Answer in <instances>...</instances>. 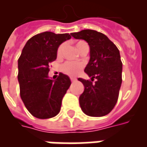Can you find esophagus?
Masks as SVG:
<instances>
[{"label":"esophagus","instance_id":"34e87169","mask_svg":"<svg viewBox=\"0 0 147 147\" xmlns=\"http://www.w3.org/2000/svg\"><path fill=\"white\" fill-rule=\"evenodd\" d=\"M71 81L72 83H74V82H76V79H74V78H71Z\"/></svg>","mask_w":147,"mask_h":147}]
</instances>
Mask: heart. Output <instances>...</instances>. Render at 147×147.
I'll return each mask as SVG.
<instances>
[{
  "label": "heart",
  "instance_id": "obj_1",
  "mask_svg": "<svg viewBox=\"0 0 147 147\" xmlns=\"http://www.w3.org/2000/svg\"><path fill=\"white\" fill-rule=\"evenodd\" d=\"M87 45L86 42H83V41H80L76 43V46L78 51H80L81 49L83 48L84 45ZM64 50V45H61L57 50V55L58 56H61L62 54V52ZM83 68V64H80V63H73V62H66L63 64V66L61 67L62 71L64 73L67 74L68 76H76L77 74H79L82 70Z\"/></svg>",
  "mask_w": 147,
  "mask_h": 147
}]
</instances>
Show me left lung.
<instances>
[{
  "mask_svg": "<svg viewBox=\"0 0 147 147\" xmlns=\"http://www.w3.org/2000/svg\"><path fill=\"white\" fill-rule=\"evenodd\" d=\"M71 36L85 40L90 46V61L84 71L91 81L78 79L84 86L80 97L81 109L90 117L105 116L117 104L122 83L120 51L108 37L96 30H83Z\"/></svg>",
  "mask_w": 147,
  "mask_h": 147,
  "instance_id": "left-lung-1",
  "label": "left lung"
}]
</instances>
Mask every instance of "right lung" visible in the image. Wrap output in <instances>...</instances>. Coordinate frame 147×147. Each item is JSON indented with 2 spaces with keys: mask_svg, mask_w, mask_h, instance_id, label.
Instances as JSON below:
<instances>
[{
  "mask_svg": "<svg viewBox=\"0 0 147 147\" xmlns=\"http://www.w3.org/2000/svg\"><path fill=\"white\" fill-rule=\"evenodd\" d=\"M71 38L69 34H38L27 41L18 60L21 99L37 118L49 119L60 113L71 80L63 73L59 74L57 80H51L48 76L49 65L57 59L61 44Z\"/></svg>",
  "mask_w": 147,
  "mask_h": 147,
  "instance_id": "add662e5",
  "label": "right lung"
}]
</instances>
